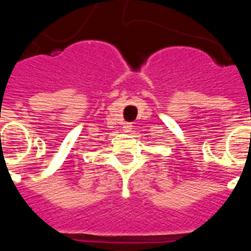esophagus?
I'll return each mask as SVG.
<instances>
[{
	"mask_svg": "<svg viewBox=\"0 0 251 251\" xmlns=\"http://www.w3.org/2000/svg\"><path fill=\"white\" fill-rule=\"evenodd\" d=\"M132 127H134V125H132L131 123H127L125 124V126H124V131L125 132H131L132 131Z\"/></svg>",
	"mask_w": 251,
	"mask_h": 251,
	"instance_id": "esophagus-1",
	"label": "esophagus"
}]
</instances>
